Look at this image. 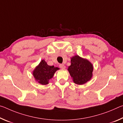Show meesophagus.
Segmentation results:
<instances>
[{
  "instance_id": "1",
  "label": "esophagus",
  "mask_w": 123,
  "mask_h": 123,
  "mask_svg": "<svg viewBox=\"0 0 123 123\" xmlns=\"http://www.w3.org/2000/svg\"><path fill=\"white\" fill-rule=\"evenodd\" d=\"M59 67H60V68H61V69H65L66 68V66L63 64H60L59 65Z\"/></svg>"
}]
</instances>
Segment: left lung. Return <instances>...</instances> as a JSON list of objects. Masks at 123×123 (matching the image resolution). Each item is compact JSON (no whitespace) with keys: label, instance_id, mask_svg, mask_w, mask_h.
Masks as SVG:
<instances>
[{"label":"left lung","instance_id":"1","mask_svg":"<svg viewBox=\"0 0 123 123\" xmlns=\"http://www.w3.org/2000/svg\"><path fill=\"white\" fill-rule=\"evenodd\" d=\"M68 70L77 85H83L91 79L93 75V66L88 60L83 59L79 55L71 58V65Z\"/></svg>","mask_w":123,"mask_h":123}]
</instances>
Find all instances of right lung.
I'll list each match as a JSON object with an SVG mask.
<instances>
[{
  "label": "right lung",
  "instance_id": "add662e5",
  "mask_svg": "<svg viewBox=\"0 0 123 123\" xmlns=\"http://www.w3.org/2000/svg\"><path fill=\"white\" fill-rule=\"evenodd\" d=\"M58 67L48 65L47 62L42 60L32 72L35 80L39 84L45 85L49 84L50 79L53 78L54 74L59 70Z\"/></svg>",
  "mask_w": 123,
  "mask_h": 123
}]
</instances>
